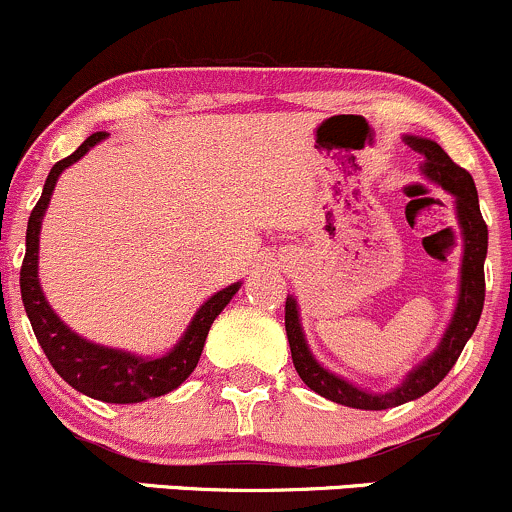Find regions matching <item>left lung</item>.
<instances>
[{
    "instance_id": "obj_1",
    "label": "left lung",
    "mask_w": 512,
    "mask_h": 512,
    "mask_svg": "<svg viewBox=\"0 0 512 512\" xmlns=\"http://www.w3.org/2000/svg\"><path fill=\"white\" fill-rule=\"evenodd\" d=\"M403 140L423 155L420 174L428 182L445 189L454 199V213H457L459 230H462V265H459L457 303H454L452 318H449L445 333H442L435 350L423 362L415 364L411 372L403 376L401 384H396L393 389H362V386L352 384L345 376L330 372L328 367L318 362L311 347H308L306 335H303L299 301L294 296H286V338H289L291 359H294V367L303 379V384L311 391L320 393L323 398H328V401L340 403V406L347 408H359V411H386V408H396L401 403L415 401V398L425 396V393L435 389L445 379L449 369L454 367L459 355H462L466 340L474 335L481 311H484V262L488 250V228L484 218H481L479 194H476L474 179L462 167L454 165L435 140L420 136H403Z\"/></svg>"
}]
</instances>
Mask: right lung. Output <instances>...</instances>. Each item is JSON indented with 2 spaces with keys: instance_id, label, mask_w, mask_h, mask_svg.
Wrapping results in <instances>:
<instances>
[{
  "instance_id": "right-lung-1",
  "label": "right lung",
  "mask_w": 512,
  "mask_h": 512,
  "mask_svg": "<svg viewBox=\"0 0 512 512\" xmlns=\"http://www.w3.org/2000/svg\"><path fill=\"white\" fill-rule=\"evenodd\" d=\"M106 136L109 133L104 131L92 133L75 153L55 162L53 170H50L46 184H43L41 199L28 218L26 257L24 265H21V301H24L36 340L41 342L55 372L63 376L72 389L104 403H140L148 401V398L165 396L187 381V376L199 364L211 323L238 294L243 282L230 284L201 303L177 345L157 357L136 355V352L99 345V342L82 338L50 308L46 294H43L41 279H38V247H41L43 216H46L50 196H53L60 174L70 165H75L77 160H82L94 145L106 140Z\"/></svg>"
}]
</instances>
